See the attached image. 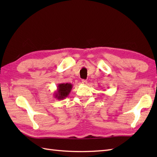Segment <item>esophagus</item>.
I'll return each instance as SVG.
<instances>
[{
  "label": "esophagus",
  "instance_id": "1",
  "mask_svg": "<svg viewBox=\"0 0 157 157\" xmlns=\"http://www.w3.org/2000/svg\"><path fill=\"white\" fill-rule=\"evenodd\" d=\"M82 83L83 84L86 85V84H87V81L85 80V79H82Z\"/></svg>",
  "mask_w": 157,
  "mask_h": 157
}]
</instances>
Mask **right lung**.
Instances as JSON below:
<instances>
[{"label":"right lung","instance_id":"obj_1","mask_svg":"<svg viewBox=\"0 0 157 157\" xmlns=\"http://www.w3.org/2000/svg\"><path fill=\"white\" fill-rule=\"evenodd\" d=\"M72 87L73 85L70 83L59 84L57 86V90L54 93L55 98L58 100H63L67 97V96L71 90Z\"/></svg>","mask_w":157,"mask_h":157}]
</instances>
